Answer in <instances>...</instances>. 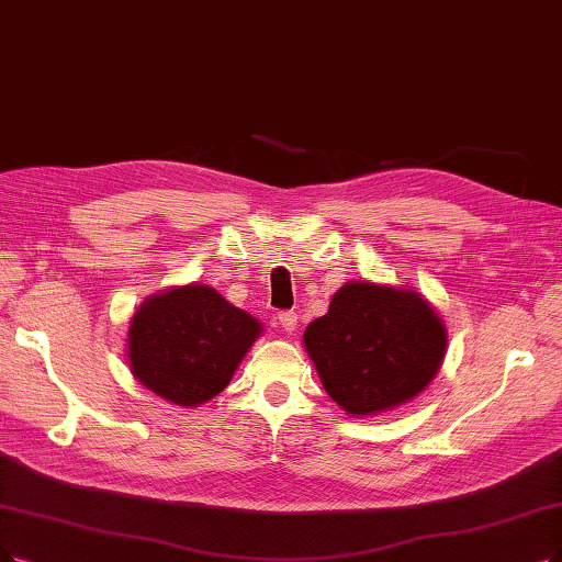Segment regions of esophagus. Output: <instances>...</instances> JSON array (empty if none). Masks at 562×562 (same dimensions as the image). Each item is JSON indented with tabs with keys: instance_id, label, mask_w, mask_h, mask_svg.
I'll use <instances>...</instances> for the list:
<instances>
[{
	"instance_id": "1",
	"label": "esophagus",
	"mask_w": 562,
	"mask_h": 562,
	"mask_svg": "<svg viewBox=\"0 0 562 562\" xmlns=\"http://www.w3.org/2000/svg\"><path fill=\"white\" fill-rule=\"evenodd\" d=\"M279 323L285 331H295L297 329V313L295 311H281L279 313Z\"/></svg>"
}]
</instances>
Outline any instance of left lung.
I'll return each instance as SVG.
<instances>
[{"instance_id": "left-lung-1", "label": "left lung", "mask_w": 562, "mask_h": 562, "mask_svg": "<svg viewBox=\"0 0 562 562\" xmlns=\"http://www.w3.org/2000/svg\"><path fill=\"white\" fill-rule=\"evenodd\" d=\"M447 334L422 295L346 283L304 346L323 387L350 415H375L419 394L440 369Z\"/></svg>"}]
</instances>
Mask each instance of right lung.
<instances>
[{
	"instance_id": "obj_1",
	"label": "right lung",
	"mask_w": 562,
	"mask_h": 562,
	"mask_svg": "<svg viewBox=\"0 0 562 562\" xmlns=\"http://www.w3.org/2000/svg\"><path fill=\"white\" fill-rule=\"evenodd\" d=\"M258 334L260 323L214 288H172L133 316L128 364L154 394L191 408L226 390Z\"/></svg>"
}]
</instances>
